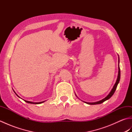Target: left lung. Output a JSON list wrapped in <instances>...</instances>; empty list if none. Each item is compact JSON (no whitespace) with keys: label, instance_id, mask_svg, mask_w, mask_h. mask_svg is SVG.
Returning a JSON list of instances; mask_svg holds the SVG:
<instances>
[{"label":"left lung","instance_id":"obj_1","mask_svg":"<svg viewBox=\"0 0 132 132\" xmlns=\"http://www.w3.org/2000/svg\"><path fill=\"white\" fill-rule=\"evenodd\" d=\"M120 66H119V72H118V76H117V80H116V82L114 84V85L113 86V88L112 89V90L111 91V92H109V94L106 96L105 98H104L103 99L101 100L100 101H98V102H94V103H88V102H84L85 103L88 104H90V105H94V104H101L103 103L104 102H105L106 100H108L109 98H111L112 97V96L113 95V94L114 93V92H115L116 88H117V86L118 85V84L120 82ZM77 96V95H76Z\"/></svg>","mask_w":132,"mask_h":132}]
</instances>
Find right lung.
Wrapping results in <instances>:
<instances>
[{
	"label": "right lung",
	"mask_w": 132,
	"mask_h": 132,
	"mask_svg": "<svg viewBox=\"0 0 132 132\" xmlns=\"http://www.w3.org/2000/svg\"><path fill=\"white\" fill-rule=\"evenodd\" d=\"M14 92H15V91H14ZM16 95H17V96H18L19 97H20L19 96H18V95H17L16 94ZM24 101H25V102H27V103H30V104H41V103H44V102H38V103H34V102H29V101H27V100H24Z\"/></svg>",
	"instance_id": "obj_1"
}]
</instances>
